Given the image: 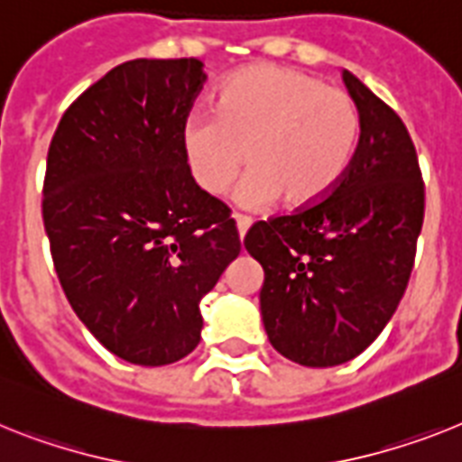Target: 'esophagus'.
<instances>
[{"instance_id":"1","label":"esophagus","mask_w":462,"mask_h":462,"mask_svg":"<svg viewBox=\"0 0 462 462\" xmlns=\"http://www.w3.org/2000/svg\"><path fill=\"white\" fill-rule=\"evenodd\" d=\"M235 220H237L239 237L244 239V235H246V230H249V227H251V218H249V216H242V213H237V216H235Z\"/></svg>"}]
</instances>
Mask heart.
<instances>
[{"label":"heart","mask_w":462,"mask_h":462,"mask_svg":"<svg viewBox=\"0 0 462 462\" xmlns=\"http://www.w3.org/2000/svg\"><path fill=\"white\" fill-rule=\"evenodd\" d=\"M359 138V112L347 91L293 68L239 69L218 93V115L197 110L183 122L188 169L207 195H223L242 171L244 208L284 197L291 208L312 207L336 188Z\"/></svg>","instance_id":"obj_1"}]
</instances>
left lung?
Returning a JSON list of instances; mask_svg holds the SVG:
<instances>
[{
	"label": "left lung",
	"mask_w": 462,
	"mask_h": 462,
	"mask_svg": "<svg viewBox=\"0 0 462 462\" xmlns=\"http://www.w3.org/2000/svg\"><path fill=\"white\" fill-rule=\"evenodd\" d=\"M359 143L336 188L312 207L258 220L244 246L265 270L261 315L274 350L336 366L374 343L409 284L425 183L404 122L352 72Z\"/></svg>",
	"instance_id": "left-lung-1"
}]
</instances>
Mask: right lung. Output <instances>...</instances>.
<instances>
[{
  "mask_svg": "<svg viewBox=\"0 0 462 462\" xmlns=\"http://www.w3.org/2000/svg\"><path fill=\"white\" fill-rule=\"evenodd\" d=\"M197 58H135L65 110L49 145L42 216L81 324L124 362L164 366L201 338L199 303L242 251L230 208L189 173L183 122Z\"/></svg>",
  "mask_w": 462,
  "mask_h": 462,
  "instance_id": "add662e5",
  "label": "right lung"
}]
</instances>
